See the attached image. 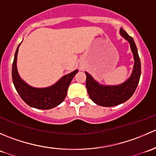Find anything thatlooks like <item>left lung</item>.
Listing matches in <instances>:
<instances>
[{"label":"left lung","instance_id":"1","mask_svg":"<svg viewBox=\"0 0 156 156\" xmlns=\"http://www.w3.org/2000/svg\"><path fill=\"white\" fill-rule=\"evenodd\" d=\"M119 33L130 44L134 59L133 71L128 79L117 85H103L96 81L88 72H85L87 76L86 87L90 98L96 104L105 107L117 106L129 100L136 90L140 78L141 64L134 41L125 30L121 29Z\"/></svg>","mask_w":156,"mask_h":156}]
</instances>
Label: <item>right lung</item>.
Masks as SVG:
<instances>
[{
	"label": "right lung",
	"mask_w": 156,
	"mask_h": 156,
	"mask_svg": "<svg viewBox=\"0 0 156 156\" xmlns=\"http://www.w3.org/2000/svg\"><path fill=\"white\" fill-rule=\"evenodd\" d=\"M20 44L21 43L16 50L12 67V82L18 94L23 101L31 107L38 109H50L59 106L66 97L69 84L78 70L76 69L64 75L50 87L38 88L30 86L22 79L17 70V55Z\"/></svg>",
	"instance_id": "obj_1"
}]
</instances>
